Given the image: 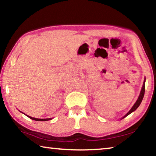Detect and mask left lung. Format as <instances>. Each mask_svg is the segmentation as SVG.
I'll list each match as a JSON object with an SVG mask.
<instances>
[{
	"instance_id": "obj_1",
	"label": "left lung",
	"mask_w": 156,
	"mask_h": 156,
	"mask_svg": "<svg viewBox=\"0 0 156 156\" xmlns=\"http://www.w3.org/2000/svg\"><path fill=\"white\" fill-rule=\"evenodd\" d=\"M145 80H146V79H144V83H143V85H142L141 91H140V93L139 97H138V100H136V103L133 105V106L132 107V108H131V109L130 110H129V112L127 113H126V114L125 116H124V117H122V118L126 117V116L130 114V113H131L132 112H133L134 111H136V110L137 109V108H138V107L140 106V103L142 102V99H143L144 95V91H145Z\"/></svg>"
}]
</instances>
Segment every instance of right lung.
<instances>
[{
    "mask_svg": "<svg viewBox=\"0 0 156 156\" xmlns=\"http://www.w3.org/2000/svg\"><path fill=\"white\" fill-rule=\"evenodd\" d=\"M23 113V112H22ZM25 114V113H24ZM27 116V117H29L30 118V119H31V120H36V121H47V120H51L52 118H46V119H40V118H32V117H31V116H30V115H26Z\"/></svg>",
    "mask_w": 156,
    "mask_h": 156,
    "instance_id": "add662e5",
    "label": "right lung"
}]
</instances>
